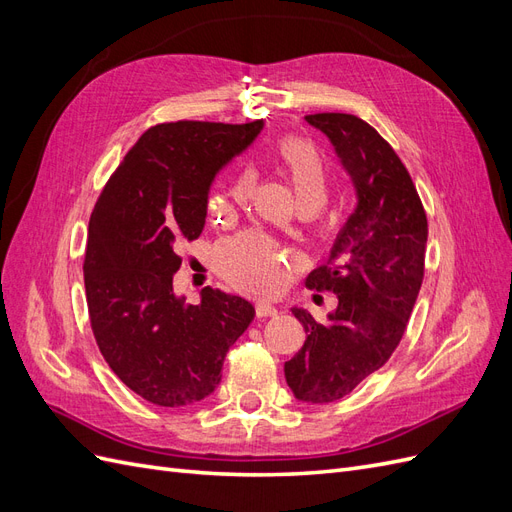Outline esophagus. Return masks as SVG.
<instances>
[{"label":"esophagus","mask_w":512,"mask_h":512,"mask_svg":"<svg viewBox=\"0 0 512 512\" xmlns=\"http://www.w3.org/2000/svg\"><path fill=\"white\" fill-rule=\"evenodd\" d=\"M254 307H256V316L258 318H269V316L277 314V307L267 303V301H258Z\"/></svg>","instance_id":"obj_1"}]
</instances>
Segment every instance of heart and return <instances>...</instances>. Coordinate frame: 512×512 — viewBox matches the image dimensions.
I'll return each instance as SVG.
<instances>
[{
    "label": "heart",
    "mask_w": 512,
    "mask_h": 512,
    "mask_svg": "<svg viewBox=\"0 0 512 512\" xmlns=\"http://www.w3.org/2000/svg\"><path fill=\"white\" fill-rule=\"evenodd\" d=\"M288 179L297 192L299 203L322 207L331 194V166L324 153L307 138L288 136L277 145ZM250 188V179H239L232 196L241 200ZM226 209L224 196L209 200V215H220ZM299 262L292 247L275 241L267 232L241 230L224 237L215 245V265L226 280L247 292H273L282 286L286 269Z\"/></svg>",
    "instance_id": "1"
}]
</instances>
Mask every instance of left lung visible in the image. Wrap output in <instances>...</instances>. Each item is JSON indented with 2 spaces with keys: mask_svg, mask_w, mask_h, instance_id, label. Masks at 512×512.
Masks as SVG:
<instances>
[{
  "mask_svg": "<svg viewBox=\"0 0 512 512\" xmlns=\"http://www.w3.org/2000/svg\"><path fill=\"white\" fill-rule=\"evenodd\" d=\"M305 119L329 136L359 198L327 265L305 280L333 290L337 309L327 322L292 309L307 339L284 365L294 397L331 404L389 361L404 337L425 275L427 215L408 168L376 128L348 113Z\"/></svg>",
  "mask_w": 512,
  "mask_h": 512,
  "instance_id": "obj_1",
  "label": "left lung"
}]
</instances>
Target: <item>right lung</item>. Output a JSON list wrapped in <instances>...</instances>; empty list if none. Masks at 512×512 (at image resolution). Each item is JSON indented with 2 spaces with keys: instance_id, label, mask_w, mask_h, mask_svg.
Instances as JSON below:
<instances>
[{
  "instance_id": "right-lung-1",
  "label": "right lung",
  "mask_w": 512,
  "mask_h": 512,
  "mask_svg": "<svg viewBox=\"0 0 512 512\" xmlns=\"http://www.w3.org/2000/svg\"><path fill=\"white\" fill-rule=\"evenodd\" d=\"M262 121H170L149 128L106 181L89 220L85 294L104 361L156 406L196 404L222 380L228 348L254 307L203 288L175 297L179 247L200 237L218 170L250 145Z\"/></svg>"
}]
</instances>
